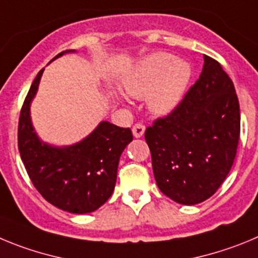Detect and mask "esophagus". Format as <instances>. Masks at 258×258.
<instances>
[{"label": "esophagus", "instance_id": "34e87169", "mask_svg": "<svg viewBox=\"0 0 258 258\" xmlns=\"http://www.w3.org/2000/svg\"><path fill=\"white\" fill-rule=\"evenodd\" d=\"M144 132H145V126H144V124L136 123L134 127H132V134H134V136L136 139L141 138V136L144 135Z\"/></svg>", "mask_w": 258, "mask_h": 258}]
</instances>
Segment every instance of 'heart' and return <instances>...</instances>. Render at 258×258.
<instances>
[{"label":"heart","instance_id":"obj_1","mask_svg":"<svg viewBox=\"0 0 258 258\" xmlns=\"http://www.w3.org/2000/svg\"><path fill=\"white\" fill-rule=\"evenodd\" d=\"M192 77L187 61L168 52H154L143 57L127 73L123 87L135 99H146L155 115L172 113L184 99Z\"/></svg>","mask_w":258,"mask_h":258}]
</instances>
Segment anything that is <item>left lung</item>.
I'll use <instances>...</instances> for the list:
<instances>
[{
    "label": "left lung",
    "instance_id": "left-lung-1",
    "mask_svg": "<svg viewBox=\"0 0 258 258\" xmlns=\"http://www.w3.org/2000/svg\"><path fill=\"white\" fill-rule=\"evenodd\" d=\"M239 134L233 81L220 62L204 55L199 80L180 105L145 131L159 190L187 206L212 197L230 172Z\"/></svg>",
    "mask_w": 258,
    "mask_h": 258
}]
</instances>
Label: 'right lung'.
<instances>
[{
  "label": "right lung",
  "instance_id": "1",
  "mask_svg": "<svg viewBox=\"0 0 258 258\" xmlns=\"http://www.w3.org/2000/svg\"><path fill=\"white\" fill-rule=\"evenodd\" d=\"M74 51H62L52 60ZM43 71L34 78L20 112V157L34 187L48 203L77 215L94 212L112 196L120 154L134 139L132 132L103 120L73 145L55 146L41 140L32 124L31 104Z\"/></svg>",
  "mask_w": 258,
  "mask_h": 258
}]
</instances>
